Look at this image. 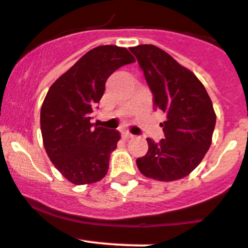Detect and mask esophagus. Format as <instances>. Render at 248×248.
Wrapping results in <instances>:
<instances>
[{
    "mask_svg": "<svg viewBox=\"0 0 248 248\" xmlns=\"http://www.w3.org/2000/svg\"><path fill=\"white\" fill-rule=\"evenodd\" d=\"M122 137H124V140H130V139H133V135L132 133H130L128 132V131H124V132H122Z\"/></svg>",
    "mask_w": 248,
    "mask_h": 248,
    "instance_id": "1",
    "label": "esophagus"
}]
</instances>
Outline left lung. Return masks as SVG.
Masks as SVG:
<instances>
[{
  "label": "left lung",
  "mask_w": 248,
  "mask_h": 248,
  "mask_svg": "<svg viewBox=\"0 0 248 248\" xmlns=\"http://www.w3.org/2000/svg\"><path fill=\"white\" fill-rule=\"evenodd\" d=\"M154 105L166 112L165 139H147L148 151L136 163L142 175L158 181L186 177L200 165L212 142L216 113L204 86L195 73L154 45L131 47Z\"/></svg>",
  "instance_id": "1"
}]
</instances>
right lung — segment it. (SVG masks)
Wrapping results in <instances>:
<instances>
[{
  "instance_id": "right-lung-1",
  "label": "right lung",
  "mask_w": 248,
  "mask_h": 248,
  "mask_svg": "<svg viewBox=\"0 0 248 248\" xmlns=\"http://www.w3.org/2000/svg\"><path fill=\"white\" fill-rule=\"evenodd\" d=\"M135 62L124 47L106 45L83 55L49 87L41 107V132L51 162L75 185L97 182L108 171L120 132L91 124L106 81Z\"/></svg>"
}]
</instances>
